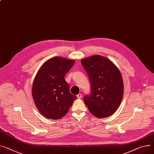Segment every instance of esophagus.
Instances as JSON below:
<instances>
[{"label": "esophagus", "instance_id": "1", "mask_svg": "<svg viewBox=\"0 0 154 154\" xmlns=\"http://www.w3.org/2000/svg\"><path fill=\"white\" fill-rule=\"evenodd\" d=\"M77 97L78 98H82V94H79L77 95Z\"/></svg>", "mask_w": 154, "mask_h": 154}]
</instances>
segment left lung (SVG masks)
<instances>
[{
	"instance_id": "1",
	"label": "left lung",
	"mask_w": 154,
	"mask_h": 154,
	"mask_svg": "<svg viewBox=\"0 0 154 154\" xmlns=\"http://www.w3.org/2000/svg\"><path fill=\"white\" fill-rule=\"evenodd\" d=\"M81 63L89 77L91 91L84 97L85 104L95 116L109 117L117 110L123 96V80L119 69L100 55L82 59Z\"/></svg>"
}]
</instances>
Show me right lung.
<instances>
[{"instance_id": "obj_1", "label": "right lung", "mask_w": 154, "mask_h": 154, "mask_svg": "<svg viewBox=\"0 0 154 154\" xmlns=\"http://www.w3.org/2000/svg\"><path fill=\"white\" fill-rule=\"evenodd\" d=\"M75 60L54 57L46 60L34 79L32 95L38 109L49 119L64 116L77 97L69 92L65 75L72 67Z\"/></svg>"}]
</instances>
